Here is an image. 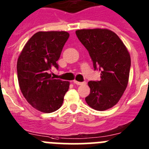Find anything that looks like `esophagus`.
<instances>
[{
  "instance_id": "1",
  "label": "esophagus",
  "mask_w": 149,
  "mask_h": 149,
  "mask_svg": "<svg viewBox=\"0 0 149 149\" xmlns=\"http://www.w3.org/2000/svg\"><path fill=\"white\" fill-rule=\"evenodd\" d=\"M73 83L74 84H76V85H82V84H86L85 82H78V81H77V80H74Z\"/></svg>"
}]
</instances>
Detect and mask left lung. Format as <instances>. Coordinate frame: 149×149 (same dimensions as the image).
I'll return each instance as SVG.
<instances>
[{
  "label": "left lung",
  "mask_w": 149,
  "mask_h": 149,
  "mask_svg": "<svg viewBox=\"0 0 149 149\" xmlns=\"http://www.w3.org/2000/svg\"><path fill=\"white\" fill-rule=\"evenodd\" d=\"M76 35L88 50L95 70L100 72V81H89L87 104L104 111L117 104L128 85L130 54L122 40L109 29H94L76 31Z\"/></svg>",
  "instance_id": "1"
}]
</instances>
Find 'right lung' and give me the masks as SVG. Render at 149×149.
Segmentation results:
<instances>
[{
	"mask_svg": "<svg viewBox=\"0 0 149 149\" xmlns=\"http://www.w3.org/2000/svg\"><path fill=\"white\" fill-rule=\"evenodd\" d=\"M69 38L66 32H38L24 47L17 63L19 86L28 103L38 111L51 113L61 108L69 82L52 77L58 69L63 48Z\"/></svg>",
	"mask_w": 149,
	"mask_h": 149,
	"instance_id": "obj_1",
	"label": "right lung"
}]
</instances>
